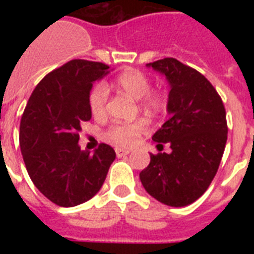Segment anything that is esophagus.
<instances>
[{
	"label": "esophagus",
	"mask_w": 254,
	"mask_h": 254,
	"mask_svg": "<svg viewBox=\"0 0 254 254\" xmlns=\"http://www.w3.org/2000/svg\"><path fill=\"white\" fill-rule=\"evenodd\" d=\"M129 153H130V150H127V149L116 147V155H117V157H124V155H127Z\"/></svg>",
	"instance_id": "obj_1"
}]
</instances>
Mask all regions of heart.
<instances>
[{"instance_id": "obj_1", "label": "heart", "mask_w": 254, "mask_h": 254, "mask_svg": "<svg viewBox=\"0 0 254 254\" xmlns=\"http://www.w3.org/2000/svg\"><path fill=\"white\" fill-rule=\"evenodd\" d=\"M116 87L133 99L141 100V104L145 109L158 112L163 108L162 96L155 92H150V79L138 69L130 68L120 73L116 79ZM108 95H109L108 87L104 83H97L92 87L88 95V104L92 115L95 117H101L105 113ZM143 129H145L143 121L115 124L109 127L107 137L119 146H129L142 133Z\"/></svg>"}]
</instances>
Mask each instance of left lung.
Instances as JSON below:
<instances>
[{
    "label": "left lung",
    "mask_w": 254,
    "mask_h": 254,
    "mask_svg": "<svg viewBox=\"0 0 254 254\" xmlns=\"http://www.w3.org/2000/svg\"><path fill=\"white\" fill-rule=\"evenodd\" d=\"M166 76L170 85L169 120L155 131L157 147L169 143L171 153L150 154L139 173L149 195L170 207H185L208 189L227 143L225 109L216 89L196 69L174 58L146 64Z\"/></svg>",
    "instance_id": "left-lung-1"
}]
</instances>
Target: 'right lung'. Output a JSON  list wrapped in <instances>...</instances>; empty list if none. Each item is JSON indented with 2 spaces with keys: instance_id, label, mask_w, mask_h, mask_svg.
Listing matches in <instances>:
<instances>
[{
  "instance_id": "add662e5",
  "label": "right lung",
  "mask_w": 254,
  "mask_h": 254,
  "mask_svg": "<svg viewBox=\"0 0 254 254\" xmlns=\"http://www.w3.org/2000/svg\"><path fill=\"white\" fill-rule=\"evenodd\" d=\"M109 73L99 62L75 59L46 75L30 96L19 127L26 170L39 191L61 207H75L99 192L116 153L101 143L91 154L79 146L92 112L88 95Z\"/></svg>"
}]
</instances>
